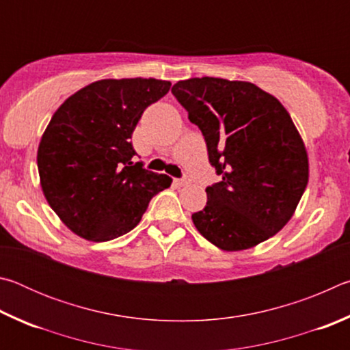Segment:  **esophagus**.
Masks as SVG:
<instances>
[{"instance_id":"1","label":"esophagus","mask_w":350,"mask_h":350,"mask_svg":"<svg viewBox=\"0 0 350 350\" xmlns=\"http://www.w3.org/2000/svg\"><path fill=\"white\" fill-rule=\"evenodd\" d=\"M174 183L177 187H185V185H188L189 180L188 179H174Z\"/></svg>"}]
</instances>
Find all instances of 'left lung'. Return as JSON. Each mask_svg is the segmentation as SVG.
Returning <instances> with one entry per match:
<instances>
[{
  "instance_id": "obj_1",
  "label": "left lung",
  "mask_w": 350,
  "mask_h": 350,
  "mask_svg": "<svg viewBox=\"0 0 350 350\" xmlns=\"http://www.w3.org/2000/svg\"><path fill=\"white\" fill-rule=\"evenodd\" d=\"M171 92L202 131L222 180L205 189L194 227L224 252L256 247L292 219L309 182V157L280 100L250 81L188 79Z\"/></svg>"
}]
</instances>
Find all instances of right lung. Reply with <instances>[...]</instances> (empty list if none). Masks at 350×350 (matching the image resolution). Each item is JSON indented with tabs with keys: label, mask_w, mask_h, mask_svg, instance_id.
<instances>
[{
	"label": "right lung",
	"mask_w": 350,
	"mask_h": 350,
	"mask_svg": "<svg viewBox=\"0 0 350 350\" xmlns=\"http://www.w3.org/2000/svg\"><path fill=\"white\" fill-rule=\"evenodd\" d=\"M156 79H105L62 103L41 135L37 163L43 194L70 232L105 242L140 222L154 194L171 185L131 162V135L144 111L170 91Z\"/></svg>",
	"instance_id": "1"
}]
</instances>
